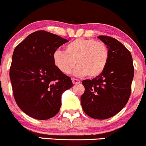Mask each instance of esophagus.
<instances>
[{"instance_id":"34e87169","label":"esophagus","mask_w":146,"mask_h":146,"mask_svg":"<svg viewBox=\"0 0 146 146\" xmlns=\"http://www.w3.org/2000/svg\"><path fill=\"white\" fill-rule=\"evenodd\" d=\"M72 83H73L74 84H80V81L79 80H77V79L72 78Z\"/></svg>"}]
</instances>
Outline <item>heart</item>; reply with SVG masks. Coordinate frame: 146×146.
Returning <instances> with one entry per match:
<instances>
[{
    "label": "heart",
    "instance_id": "1",
    "mask_svg": "<svg viewBox=\"0 0 146 146\" xmlns=\"http://www.w3.org/2000/svg\"><path fill=\"white\" fill-rule=\"evenodd\" d=\"M109 50L105 43L95 39L77 38L64 48V52L56 51L53 62L62 73H71L77 64L75 74L90 78L100 75L108 65Z\"/></svg>",
    "mask_w": 146,
    "mask_h": 146
}]
</instances>
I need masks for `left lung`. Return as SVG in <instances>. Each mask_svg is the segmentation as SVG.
<instances>
[{"label":"left lung","mask_w":146,"mask_h":146,"mask_svg":"<svg viewBox=\"0 0 146 146\" xmlns=\"http://www.w3.org/2000/svg\"><path fill=\"white\" fill-rule=\"evenodd\" d=\"M109 50L108 65L100 75L84 80L81 104L87 115L105 120L115 115L127 104L134 77L133 58L123 44L108 36H99Z\"/></svg>","instance_id":"left-lung-1"}]
</instances>
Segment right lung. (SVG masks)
<instances>
[{"instance_id":"right-lung-1","label":"right lung","mask_w":146,"mask_h":146,"mask_svg":"<svg viewBox=\"0 0 146 146\" xmlns=\"http://www.w3.org/2000/svg\"><path fill=\"white\" fill-rule=\"evenodd\" d=\"M68 40L46 31L29 34L15 48L10 68L13 96L26 115L47 120L58 113L62 95L73 86L55 66L53 54Z\"/></svg>"}]
</instances>
